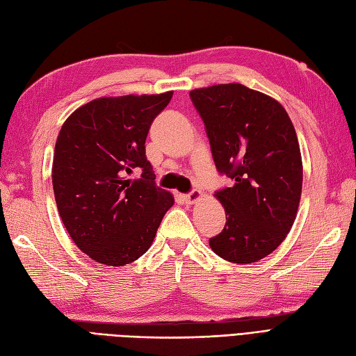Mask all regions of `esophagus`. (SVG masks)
Returning <instances> with one entry per match:
<instances>
[{"label":"esophagus","instance_id":"1","mask_svg":"<svg viewBox=\"0 0 356 356\" xmlns=\"http://www.w3.org/2000/svg\"><path fill=\"white\" fill-rule=\"evenodd\" d=\"M202 196H204V195H202L201 191H192L191 193L184 195V201H186L187 204H196V202L202 200Z\"/></svg>","mask_w":356,"mask_h":356}]
</instances>
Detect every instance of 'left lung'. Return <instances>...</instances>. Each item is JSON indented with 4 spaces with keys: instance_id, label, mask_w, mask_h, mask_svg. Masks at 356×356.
I'll return each instance as SVG.
<instances>
[{
    "instance_id": "obj_1",
    "label": "left lung",
    "mask_w": 356,
    "mask_h": 356,
    "mask_svg": "<svg viewBox=\"0 0 356 356\" xmlns=\"http://www.w3.org/2000/svg\"><path fill=\"white\" fill-rule=\"evenodd\" d=\"M191 97L216 169L234 181L215 195L227 222L210 248L228 262H257L285 241L297 216L303 164L294 124L277 100L242 83L196 88Z\"/></svg>"
}]
</instances>
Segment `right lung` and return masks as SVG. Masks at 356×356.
<instances>
[{
	"mask_svg": "<svg viewBox=\"0 0 356 356\" xmlns=\"http://www.w3.org/2000/svg\"><path fill=\"white\" fill-rule=\"evenodd\" d=\"M173 91L100 97L77 108L54 146L53 191L70 238L92 260L123 266L151 248L175 200L156 187L145 143ZM136 168L142 178L131 179Z\"/></svg>",
	"mask_w": 356,
	"mask_h": 356,
	"instance_id": "obj_1",
	"label": "right lung"
}]
</instances>
